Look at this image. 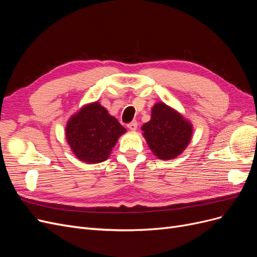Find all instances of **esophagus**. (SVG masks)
I'll use <instances>...</instances> for the list:
<instances>
[{
	"instance_id": "esophagus-1",
	"label": "esophagus",
	"mask_w": 257,
	"mask_h": 257,
	"mask_svg": "<svg viewBox=\"0 0 257 257\" xmlns=\"http://www.w3.org/2000/svg\"><path fill=\"white\" fill-rule=\"evenodd\" d=\"M137 126H138V123L137 121H133L127 124V127L131 130V131H136L137 130Z\"/></svg>"
}]
</instances>
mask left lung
I'll list each match as a JSON object with an SVG mask.
<instances>
[{
  "label": "left lung",
  "mask_w": 257,
  "mask_h": 257,
  "mask_svg": "<svg viewBox=\"0 0 257 257\" xmlns=\"http://www.w3.org/2000/svg\"><path fill=\"white\" fill-rule=\"evenodd\" d=\"M143 135L152 153L160 160L179 157L190 145L193 124L167 104L155 103L151 119L142 126Z\"/></svg>",
  "instance_id": "obj_1"
}]
</instances>
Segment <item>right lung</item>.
Here are the masks:
<instances>
[{
  "instance_id": "add662e5",
  "label": "right lung",
  "mask_w": 257,
  "mask_h": 257,
  "mask_svg": "<svg viewBox=\"0 0 257 257\" xmlns=\"http://www.w3.org/2000/svg\"><path fill=\"white\" fill-rule=\"evenodd\" d=\"M124 133L126 130L97 100L83 105L65 126L67 145L77 159L88 164H97L109 158Z\"/></svg>"
}]
</instances>
